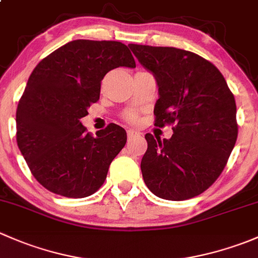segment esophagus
<instances>
[{
    "mask_svg": "<svg viewBox=\"0 0 258 258\" xmlns=\"http://www.w3.org/2000/svg\"><path fill=\"white\" fill-rule=\"evenodd\" d=\"M127 136H128V140L131 141V140L136 139V137H140V134L139 132L134 131V130H128V131H127Z\"/></svg>",
    "mask_w": 258,
    "mask_h": 258,
    "instance_id": "34e87169",
    "label": "esophagus"
}]
</instances>
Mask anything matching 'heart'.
I'll list each match as a JSON object with an SVG mask.
<instances>
[{
	"mask_svg": "<svg viewBox=\"0 0 258 258\" xmlns=\"http://www.w3.org/2000/svg\"><path fill=\"white\" fill-rule=\"evenodd\" d=\"M128 119L130 121H136V117H135V114H130Z\"/></svg>",
	"mask_w": 258,
	"mask_h": 258,
	"instance_id": "1",
	"label": "heart"
}]
</instances>
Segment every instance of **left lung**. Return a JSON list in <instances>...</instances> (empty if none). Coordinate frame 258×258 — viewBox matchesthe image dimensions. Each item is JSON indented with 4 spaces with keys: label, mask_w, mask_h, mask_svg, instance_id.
Here are the masks:
<instances>
[{
    "label": "left lung",
    "mask_w": 258,
    "mask_h": 258,
    "mask_svg": "<svg viewBox=\"0 0 258 258\" xmlns=\"http://www.w3.org/2000/svg\"><path fill=\"white\" fill-rule=\"evenodd\" d=\"M128 47L157 82L155 124L175 123L171 139L145 136L146 186L170 201L199 196L221 175L235 147V97L222 74L194 52L134 43Z\"/></svg>",
    "instance_id": "1"
}]
</instances>
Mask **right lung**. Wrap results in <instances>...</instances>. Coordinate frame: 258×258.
I'll use <instances>...</instances> for the list:
<instances>
[{
	"label": "right lung",
	"mask_w": 258,
	"mask_h": 258,
	"mask_svg": "<svg viewBox=\"0 0 258 258\" xmlns=\"http://www.w3.org/2000/svg\"><path fill=\"white\" fill-rule=\"evenodd\" d=\"M117 67L135 69L126 45L75 40L43 58L31 74L17 106V145L35 178L70 199L95 194L124 147L127 134L110 123L96 137L81 118L100 98L101 81Z\"/></svg>",
	"instance_id": "add662e5"
}]
</instances>
